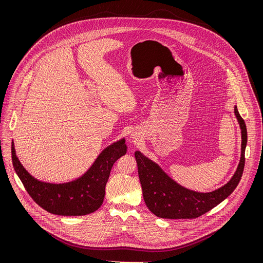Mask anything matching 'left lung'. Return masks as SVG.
Masks as SVG:
<instances>
[{
    "label": "left lung",
    "mask_w": 263,
    "mask_h": 263,
    "mask_svg": "<svg viewBox=\"0 0 263 263\" xmlns=\"http://www.w3.org/2000/svg\"><path fill=\"white\" fill-rule=\"evenodd\" d=\"M235 114L241 129L240 161L231 180L212 192L200 193L182 187L157 163L152 162L140 152L135 153L143 197L151 212L164 219H195L225 200L236 189L243 173L248 132L245 120L239 115L237 106H235Z\"/></svg>",
    "instance_id": "1"
}]
</instances>
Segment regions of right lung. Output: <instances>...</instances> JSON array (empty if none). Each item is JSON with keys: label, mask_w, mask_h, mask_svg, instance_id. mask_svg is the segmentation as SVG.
<instances>
[{"label": "right lung", "mask_w": 263, "mask_h": 263, "mask_svg": "<svg viewBox=\"0 0 263 263\" xmlns=\"http://www.w3.org/2000/svg\"><path fill=\"white\" fill-rule=\"evenodd\" d=\"M126 151L125 139L113 143L100 153L85 175L62 184L42 182L29 175L15 156L13 142L12 160L25 190L41 208L55 215L83 216L101 206L113 163L125 155Z\"/></svg>", "instance_id": "add662e5"}]
</instances>
